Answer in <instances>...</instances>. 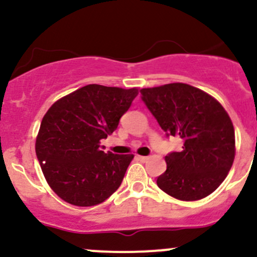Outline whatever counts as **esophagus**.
<instances>
[{
	"label": "esophagus",
	"instance_id": "esophagus-1",
	"mask_svg": "<svg viewBox=\"0 0 257 257\" xmlns=\"http://www.w3.org/2000/svg\"><path fill=\"white\" fill-rule=\"evenodd\" d=\"M138 159L141 160L142 163H145L148 159H149V157H143V155H138Z\"/></svg>",
	"mask_w": 257,
	"mask_h": 257
}]
</instances>
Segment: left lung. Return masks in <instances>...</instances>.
Masks as SVG:
<instances>
[{"label": "left lung", "instance_id": "obj_1", "mask_svg": "<svg viewBox=\"0 0 257 257\" xmlns=\"http://www.w3.org/2000/svg\"><path fill=\"white\" fill-rule=\"evenodd\" d=\"M142 100L167 137H179L181 152L165 157L167 170L157 184L184 201L200 200L219 188L235 158V132L229 114L215 98L185 83L141 90Z\"/></svg>", "mask_w": 257, "mask_h": 257}]
</instances>
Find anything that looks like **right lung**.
<instances>
[{
    "mask_svg": "<svg viewBox=\"0 0 257 257\" xmlns=\"http://www.w3.org/2000/svg\"><path fill=\"white\" fill-rule=\"evenodd\" d=\"M137 95V88L88 84L49 108L36 139V154L59 198L72 205L93 206L120 186L134 155L104 153L100 141L118 128Z\"/></svg>",
    "mask_w": 257,
    "mask_h": 257,
    "instance_id": "1",
    "label": "right lung"
}]
</instances>
